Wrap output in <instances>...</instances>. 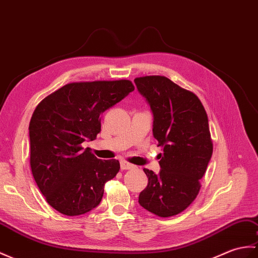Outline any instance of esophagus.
<instances>
[{
    "mask_svg": "<svg viewBox=\"0 0 258 258\" xmlns=\"http://www.w3.org/2000/svg\"><path fill=\"white\" fill-rule=\"evenodd\" d=\"M134 165H132L130 163H127V161H121V169L122 170H127V169H132L134 168Z\"/></svg>",
    "mask_w": 258,
    "mask_h": 258,
    "instance_id": "1",
    "label": "esophagus"
}]
</instances>
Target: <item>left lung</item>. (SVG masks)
I'll return each mask as SVG.
<instances>
[{
    "label": "left lung",
    "instance_id": "left-lung-1",
    "mask_svg": "<svg viewBox=\"0 0 258 258\" xmlns=\"http://www.w3.org/2000/svg\"><path fill=\"white\" fill-rule=\"evenodd\" d=\"M139 92L153 113V135L163 154L160 171L144 168L147 187L140 205L161 218L185 210L199 194L200 179L211 159L213 145L207 112L199 98L163 76L135 78Z\"/></svg>",
    "mask_w": 258,
    "mask_h": 258
}]
</instances>
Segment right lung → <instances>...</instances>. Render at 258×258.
<instances>
[{
  "instance_id": "1",
  "label": "right lung",
  "mask_w": 258,
  "mask_h": 258,
  "mask_svg": "<svg viewBox=\"0 0 258 258\" xmlns=\"http://www.w3.org/2000/svg\"><path fill=\"white\" fill-rule=\"evenodd\" d=\"M132 91L130 80L73 82L36 106L28 127L32 173L58 212L75 217L100 205L119 163L98 159L82 143L97 139L100 115Z\"/></svg>"
}]
</instances>
